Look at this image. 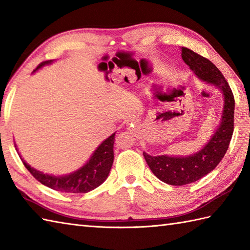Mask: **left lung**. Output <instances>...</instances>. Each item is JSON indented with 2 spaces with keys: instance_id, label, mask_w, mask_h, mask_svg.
I'll list each match as a JSON object with an SVG mask.
<instances>
[{
  "instance_id": "8db88e82",
  "label": "left lung",
  "mask_w": 250,
  "mask_h": 250,
  "mask_svg": "<svg viewBox=\"0 0 250 250\" xmlns=\"http://www.w3.org/2000/svg\"><path fill=\"white\" fill-rule=\"evenodd\" d=\"M186 64L200 81L218 89L224 98L219 124L208 142L189 156H150L143 152L145 160L161 182L172 186L194 183L218 166L229 148L234 126V97L221 72L209 60L186 47H180Z\"/></svg>"
}]
</instances>
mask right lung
Returning a JSON list of instances; mask_svg holds the SVG:
<instances>
[{
    "label": "right lung",
    "mask_w": 250,
    "mask_h": 250,
    "mask_svg": "<svg viewBox=\"0 0 250 250\" xmlns=\"http://www.w3.org/2000/svg\"><path fill=\"white\" fill-rule=\"evenodd\" d=\"M55 60H50L41 63L36 67V70H34V72L39 71L40 68L45 65L51 64ZM115 134L116 132L101 143L97 147V149L93 151L91 157L89 158V160L83 167L76 169V171L65 175L48 174L32 167L21 157L20 152L18 151L17 145L15 144V147L17 149L19 157L22 160L24 167L28 168V171L41 184H43L50 189L60 191V192L87 193L89 191L98 188L108 177L111 166H113L114 162Z\"/></svg>",
    "instance_id": "1"
}]
</instances>
